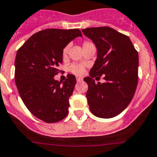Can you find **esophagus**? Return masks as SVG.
Masks as SVG:
<instances>
[{"instance_id":"1","label":"esophagus","mask_w":157,"mask_h":157,"mask_svg":"<svg viewBox=\"0 0 157 157\" xmlns=\"http://www.w3.org/2000/svg\"><path fill=\"white\" fill-rule=\"evenodd\" d=\"M82 80H83V79H82L81 77H77V82H81Z\"/></svg>"}]
</instances>
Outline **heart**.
<instances>
[{"instance_id":"obj_1","label":"heart","mask_w":157,"mask_h":157,"mask_svg":"<svg viewBox=\"0 0 157 157\" xmlns=\"http://www.w3.org/2000/svg\"><path fill=\"white\" fill-rule=\"evenodd\" d=\"M93 44L91 41H88V40H85L83 43V48H86L89 47L90 45H92ZM69 49V45H66V47H64L63 50V56H66L67 52H68ZM69 70H70L71 73H74L75 75L77 76H82L84 73L85 71V66L83 64H79V63H74V64H72L71 66L69 67Z\"/></svg>"}]
</instances>
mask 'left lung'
<instances>
[{
  "instance_id": "8db88e82",
  "label": "left lung",
  "mask_w": 157,
  "mask_h": 157,
  "mask_svg": "<svg viewBox=\"0 0 157 157\" xmlns=\"http://www.w3.org/2000/svg\"><path fill=\"white\" fill-rule=\"evenodd\" d=\"M97 47V59L84 80L91 112L101 118L119 115L129 105L138 85V55L130 38L109 26L82 29ZM103 76L95 84L93 78Z\"/></svg>"
}]
</instances>
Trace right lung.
Listing matches in <instances>:
<instances>
[{
  "instance_id": "right-lung-1",
  "label": "right lung",
  "mask_w": 157,
  "mask_h": 157,
  "mask_svg": "<svg viewBox=\"0 0 157 157\" xmlns=\"http://www.w3.org/2000/svg\"><path fill=\"white\" fill-rule=\"evenodd\" d=\"M82 36L78 29H46L34 33L19 48L15 61V81L19 95L33 116L46 123L62 121L69 112V98L76 84L74 75L59 82L63 50Z\"/></svg>"
}]
</instances>
